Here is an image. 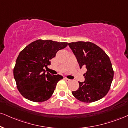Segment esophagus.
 Wrapping results in <instances>:
<instances>
[{"label": "esophagus", "instance_id": "34e87169", "mask_svg": "<svg viewBox=\"0 0 128 128\" xmlns=\"http://www.w3.org/2000/svg\"><path fill=\"white\" fill-rule=\"evenodd\" d=\"M64 79H65V80L67 82H70L71 80L70 79H68V78H64Z\"/></svg>", "mask_w": 128, "mask_h": 128}]
</instances>
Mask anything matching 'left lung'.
<instances>
[{"mask_svg":"<svg viewBox=\"0 0 128 128\" xmlns=\"http://www.w3.org/2000/svg\"><path fill=\"white\" fill-rule=\"evenodd\" d=\"M68 46L78 60L80 68L86 67L84 81L72 92L82 102H92L105 96L110 90L114 71L108 56L101 48L90 42L69 43Z\"/></svg>","mask_w":128,"mask_h":128,"instance_id":"left-lung-1","label":"left lung"}]
</instances>
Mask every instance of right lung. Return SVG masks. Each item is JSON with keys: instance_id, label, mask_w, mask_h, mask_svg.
Instances as JSON below:
<instances>
[{"instance_id": "right-lung-1", "label": "right lung", "mask_w": 128, "mask_h": 128, "mask_svg": "<svg viewBox=\"0 0 128 128\" xmlns=\"http://www.w3.org/2000/svg\"><path fill=\"white\" fill-rule=\"evenodd\" d=\"M67 44V42L39 39L20 52L14 68V77L18 90L24 98L36 102L50 98L58 82L63 77L46 74L44 67L50 65L56 52Z\"/></svg>"}]
</instances>
